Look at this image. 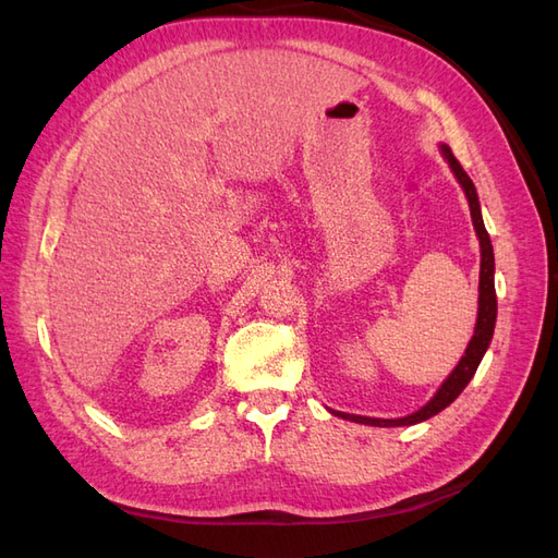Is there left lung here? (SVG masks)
<instances>
[{
  "label": "left lung",
  "mask_w": 558,
  "mask_h": 558,
  "mask_svg": "<svg viewBox=\"0 0 558 558\" xmlns=\"http://www.w3.org/2000/svg\"><path fill=\"white\" fill-rule=\"evenodd\" d=\"M440 150L445 160L449 162L451 172L456 177V181L461 183V189L468 197V207H470V216H472V226H475L477 240H480V253H482V263H480V300H477V324H475V332H472L470 342L465 347V353L461 356L459 365L451 369V375L442 381V386L437 388L435 396L424 404V408L400 416V418H375V416H361V414H347V412H337L330 410V414L353 421V424H365V426H379V428H396V426H414L426 421L430 416H435L437 412H442L445 408L459 398L463 393V388L470 384V379L475 377L477 367L484 359V353L492 344L494 337V328H496V314H498V302H496V286H494V272H496V263H494V246L492 240H488V232L484 228V218H482V209H480V197L475 191V183L465 174V170L461 167V162L453 158L451 148L447 144H440Z\"/></svg>",
  "instance_id": "left-lung-1"
}]
</instances>
